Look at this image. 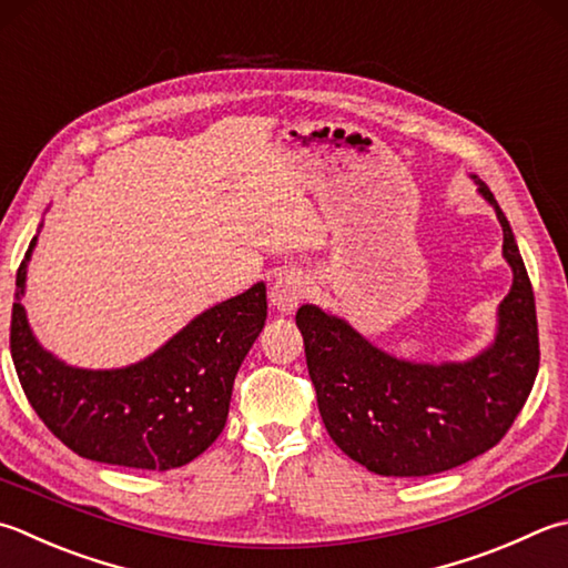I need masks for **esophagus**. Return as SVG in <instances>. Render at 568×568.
<instances>
[{
  "instance_id": "esophagus-1",
  "label": "esophagus",
  "mask_w": 568,
  "mask_h": 568,
  "mask_svg": "<svg viewBox=\"0 0 568 568\" xmlns=\"http://www.w3.org/2000/svg\"><path fill=\"white\" fill-rule=\"evenodd\" d=\"M308 294V280L302 272H282L276 276L270 292V302L280 308V312H294V308L304 302V296Z\"/></svg>"
}]
</instances>
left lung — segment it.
I'll return each mask as SVG.
<instances>
[{"label": "left lung", "mask_w": 568, "mask_h": 568, "mask_svg": "<svg viewBox=\"0 0 568 568\" xmlns=\"http://www.w3.org/2000/svg\"><path fill=\"white\" fill-rule=\"evenodd\" d=\"M511 288L497 308L495 341L469 361L417 363L371 344L316 304L296 312L318 413L341 450L383 477H425L495 447L527 403L539 371L534 292L515 234L489 187Z\"/></svg>", "instance_id": "8db88e82"}]
</instances>
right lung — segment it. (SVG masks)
Segmentation results:
<instances>
[{
	"label": "right lung",
	"instance_id": "add662e5",
	"mask_svg": "<svg viewBox=\"0 0 568 568\" xmlns=\"http://www.w3.org/2000/svg\"><path fill=\"white\" fill-rule=\"evenodd\" d=\"M41 227L19 264L9 334L31 408L63 445L93 463L155 473L192 463L227 423L234 376L266 321L264 282L210 306L131 366H69L39 344L21 304Z\"/></svg>",
	"mask_w": 568,
	"mask_h": 568
}]
</instances>
